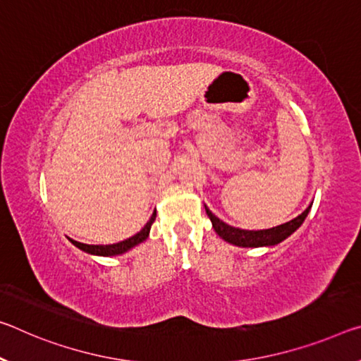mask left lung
I'll list each match as a JSON object with an SVG mask.
<instances>
[{"label": "left lung", "instance_id": "8db88e82", "mask_svg": "<svg viewBox=\"0 0 361 361\" xmlns=\"http://www.w3.org/2000/svg\"><path fill=\"white\" fill-rule=\"evenodd\" d=\"M312 204L313 202L308 204V207L300 215H297L295 219L286 221L283 225L267 228V230H243V228L226 225L219 216L212 214L207 205H204V207L205 212H207L215 233L219 234L223 241L238 245V247H270V245L283 243L286 238H289L294 231L299 230L302 223L305 221L308 212L312 209Z\"/></svg>", "mask_w": 361, "mask_h": 361}]
</instances>
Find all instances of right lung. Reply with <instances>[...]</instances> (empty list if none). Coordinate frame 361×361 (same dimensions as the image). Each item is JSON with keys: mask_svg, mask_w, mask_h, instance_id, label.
I'll return each mask as SVG.
<instances>
[{"mask_svg": "<svg viewBox=\"0 0 361 361\" xmlns=\"http://www.w3.org/2000/svg\"><path fill=\"white\" fill-rule=\"evenodd\" d=\"M154 220H156V210L152 212L151 219L147 220L146 225L142 226L138 233L133 234L131 238L123 239V241L116 243V244H106V245H102V244H83V243L73 241V239H71V238H68V241H71L80 250H83V252L91 254V255H99V257L122 255L125 252H128V250H131L133 247H136L138 244L146 241L147 236H149V231H151V226H152Z\"/></svg>", "mask_w": 361, "mask_h": 361, "instance_id": "add662e5", "label": "right lung"}]
</instances>
